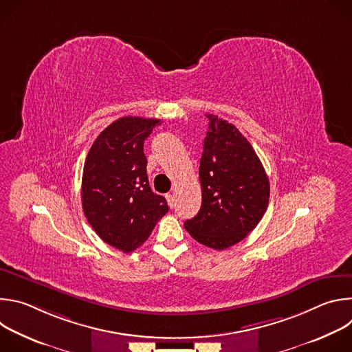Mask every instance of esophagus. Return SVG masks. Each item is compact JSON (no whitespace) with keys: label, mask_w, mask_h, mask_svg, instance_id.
I'll return each instance as SVG.
<instances>
[{"label":"esophagus","mask_w":352,"mask_h":352,"mask_svg":"<svg viewBox=\"0 0 352 352\" xmlns=\"http://www.w3.org/2000/svg\"><path fill=\"white\" fill-rule=\"evenodd\" d=\"M166 197H167V202H168L170 208H174V205H175V196L173 193H167Z\"/></svg>","instance_id":"obj_1"}]
</instances>
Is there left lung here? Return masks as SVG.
Wrapping results in <instances>:
<instances>
[{
  "label": "left lung",
  "instance_id": "8db88e82",
  "mask_svg": "<svg viewBox=\"0 0 352 352\" xmlns=\"http://www.w3.org/2000/svg\"><path fill=\"white\" fill-rule=\"evenodd\" d=\"M209 129L199 166L202 206L185 230L205 246L223 250L262 220L270 196L266 171L235 125L208 114Z\"/></svg>",
  "mask_w": 352,
  "mask_h": 352
}]
</instances>
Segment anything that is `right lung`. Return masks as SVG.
Wrapping results in <instances>:
<instances>
[{"mask_svg": "<svg viewBox=\"0 0 352 352\" xmlns=\"http://www.w3.org/2000/svg\"><path fill=\"white\" fill-rule=\"evenodd\" d=\"M160 120L122 117L93 142L82 175L83 213L106 243L125 254L139 248L168 212L152 192L143 153L144 139Z\"/></svg>", "mask_w": 352, "mask_h": 352, "instance_id": "obj_1", "label": "right lung"}]
</instances>
